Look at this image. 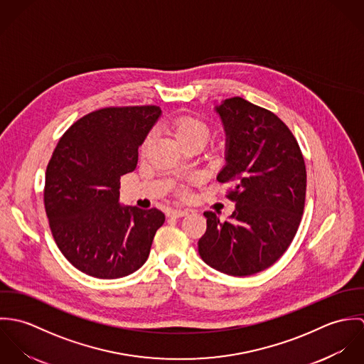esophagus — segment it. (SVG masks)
<instances>
[{
	"mask_svg": "<svg viewBox=\"0 0 364 364\" xmlns=\"http://www.w3.org/2000/svg\"><path fill=\"white\" fill-rule=\"evenodd\" d=\"M166 214H168L169 217H172V218H179V217H183V215H188V214H189V210H181V208H169Z\"/></svg>",
	"mask_w": 364,
	"mask_h": 364,
	"instance_id": "34e87169",
	"label": "esophagus"
}]
</instances>
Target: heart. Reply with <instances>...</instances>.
Wrapping results in <instances>:
<instances>
[{"label": "heart", "instance_id": "heart-1", "mask_svg": "<svg viewBox=\"0 0 364 364\" xmlns=\"http://www.w3.org/2000/svg\"><path fill=\"white\" fill-rule=\"evenodd\" d=\"M169 133L172 134V137L175 139V141L179 144L181 149H185L188 146H205L208 143V126L203 124L200 120L189 117V116H181L175 120H172L168 126ZM151 143V134H149L144 141L141 143L140 147V153L144 154L149 149Z\"/></svg>", "mask_w": 364, "mask_h": 364}]
</instances>
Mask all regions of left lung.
I'll list each match as a JSON object with an SVG mask.
<instances>
[{"label":"left lung","instance_id":"8db88e82","mask_svg":"<svg viewBox=\"0 0 364 364\" xmlns=\"http://www.w3.org/2000/svg\"><path fill=\"white\" fill-rule=\"evenodd\" d=\"M225 133V165L217 173L232 183V214L223 223L205 211L208 228L199 254L213 269L251 276L272 266L291 244L306 202L307 172L299 143L270 110L240 97L214 107Z\"/></svg>","mask_w":364,"mask_h":364}]
</instances>
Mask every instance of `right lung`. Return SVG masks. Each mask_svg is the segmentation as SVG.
Returning <instances> with one entry per match:
<instances>
[{
  "instance_id": "right-lung-1",
  "label": "right lung",
  "mask_w": 364,
  "mask_h": 364,
  "mask_svg": "<svg viewBox=\"0 0 364 364\" xmlns=\"http://www.w3.org/2000/svg\"><path fill=\"white\" fill-rule=\"evenodd\" d=\"M159 106L105 107L77 120L46 169L45 208L53 238L74 267L98 279L124 277L144 264L165 215L123 206L120 176L136 169L139 147Z\"/></svg>"
}]
</instances>
